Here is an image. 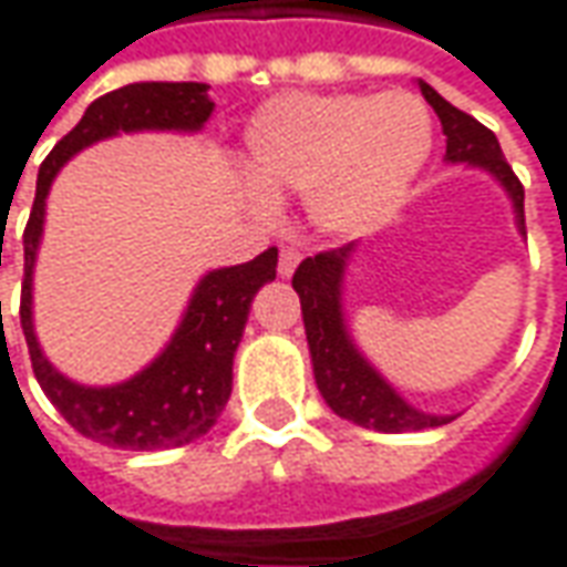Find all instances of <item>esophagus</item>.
<instances>
[{"mask_svg":"<svg viewBox=\"0 0 567 567\" xmlns=\"http://www.w3.org/2000/svg\"><path fill=\"white\" fill-rule=\"evenodd\" d=\"M301 264V254L295 250V247H285L282 254H279V276L288 279L291 272H295V266Z\"/></svg>","mask_w":567,"mask_h":567,"instance_id":"1","label":"esophagus"}]
</instances>
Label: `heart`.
<instances>
[{"label":"heart","instance_id":"obj_1","mask_svg":"<svg viewBox=\"0 0 567 567\" xmlns=\"http://www.w3.org/2000/svg\"><path fill=\"white\" fill-rule=\"evenodd\" d=\"M433 150V118L414 93H288L257 109L245 168L269 194H307L326 231H361L399 204Z\"/></svg>","mask_w":567,"mask_h":567}]
</instances>
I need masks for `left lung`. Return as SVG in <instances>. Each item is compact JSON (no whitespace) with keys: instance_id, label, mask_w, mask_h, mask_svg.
<instances>
[{"instance_id":"1","label":"left lung","mask_w":567,"mask_h":567,"mask_svg":"<svg viewBox=\"0 0 567 567\" xmlns=\"http://www.w3.org/2000/svg\"><path fill=\"white\" fill-rule=\"evenodd\" d=\"M420 93L440 115L442 134H445V159L486 168L498 185L508 190L515 204L517 228L520 235H527L524 231V187L512 166L505 163L496 134L480 125L474 115L442 100L440 93L423 81H420ZM351 250L354 245H344L322 250L317 257H307L291 279L301 298L303 332L310 344V361H313L320 395L339 417L367 430H380V433H411V430H430V426H442L455 420L449 414H423L417 408H411L354 348L342 317V279Z\"/></svg>"}]
</instances>
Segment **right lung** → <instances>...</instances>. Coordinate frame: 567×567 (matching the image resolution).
Here are the masks:
<instances>
[{
	"label": "right lung",
	"mask_w": 567,
	"mask_h": 567,
	"mask_svg": "<svg viewBox=\"0 0 567 567\" xmlns=\"http://www.w3.org/2000/svg\"><path fill=\"white\" fill-rule=\"evenodd\" d=\"M209 112L213 100L206 96V84L194 81H147L112 90L90 103L84 118L52 147L37 175V197L24 228L21 282V329L28 339L33 377L55 411L81 436L112 449H175L213 430L231 395V361L245 336L250 301L266 282L276 279L279 250L269 247L250 264L206 272L190 295L172 342L137 377L103 389L78 385L47 361L33 332V264L43 238L47 197L55 172L90 144L118 131H200Z\"/></svg>",
	"instance_id": "obj_1"
}]
</instances>
